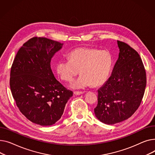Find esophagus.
I'll return each instance as SVG.
<instances>
[{"mask_svg": "<svg viewBox=\"0 0 155 155\" xmlns=\"http://www.w3.org/2000/svg\"><path fill=\"white\" fill-rule=\"evenodd\" d=\"M84 93V92H82V91H74V94L75 95H81V94H83Z\"/></svg>", "mask_w": 155, "mask_h": 155, "instance_id": "obj_1", "label": "esophagus"}]
</instances>
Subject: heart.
I'll list each match as a JSON object with an SVG mask.
<instances>
[{
  "label": "heart",
  "mask_w": 155,
  "mask_h": 155,
  "mask_svg": "<svg viewBox=\"0 0 155 155\" xmlns=\"http://www.w3.org/2000/svg\"><path fill=\"white\" fill-rule=\"evenodd\" d=\"M69 60L62 59L56 64V72L60 78L71 82L79 74L81 76L71 85L75 89L99 86L107 81L113 66L110 53L89 48H79L71 51Z\"/></svg>",
  "instance_id": "heart-1"
}]
</instances>
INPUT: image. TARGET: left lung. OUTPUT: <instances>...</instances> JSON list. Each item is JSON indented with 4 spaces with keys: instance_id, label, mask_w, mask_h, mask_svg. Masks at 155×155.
I'll list each match as a JSON object with an SVG mask.
<instances>
[{
    "instance_id": "1",
    "label": "left lung",
    "mask_w": 155,
    "mask_h": 155,
    "mask_svg": "<svg viewBox=\"0 0 155 155\" xmlns=\"http://www.w3.org/2000/svg\"><path fill=\"white\" fill-rule=\"evenodd\" d=\"M119 56L111 75L97 90L94 114L106 124H114L131 117L140 106L147 85L142 60L134 49L117 41Z\"/></svg>"
}]
</instances>
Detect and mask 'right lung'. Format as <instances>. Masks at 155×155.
<instances>
[{
  "label": "right lung",
  "mask_w": 155,
  "mask_h": 155,
  "mask_svg": "<svg viewBox=\"0 0 155 155\" xmlns=\"http://www.w3.org/2000/svg\"><path fill=\"white\" fill-rule=\"evenodd\" d=\"M63 44L35 37L18 51L11 70L10 87L20 111L41 126L55 124L73 95L56 79L51 61Z\"/></svg>",
  "instance_id": "right-lung-1"
}]
</instances>
